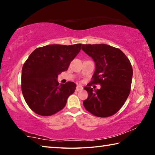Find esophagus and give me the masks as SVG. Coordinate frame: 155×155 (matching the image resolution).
I'll use <instances>...</instances> for the list:
<instances>
[{
  "instance_id": "1",
  "label": "esophagus",
  "mask_w": 155,
  "mask_h": 155,
  "mask_svg": "<svg viewBox=\"0 0 155 155\" xmlns=\"http://www.w3.org/2000/svg\"><path fill=\"white\" fill-rule=\"evenodd\" d=\"M83 89V87H82V86L78 85L77 86V88H76V91H80V90H82Z\"/></svg>"
}]
</instances>
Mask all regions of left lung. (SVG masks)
Here are the masks:
<instances>
[{
	"label": "left lung",
	"mask_w": 155,
	"mask_h": 155,
	"mask_svg": "<svg viewBox=\"0 0 155 155\" xmlns=\"http://www.w3.org/2000/svg\"><path fill=\"white\" fill-rule=\"evenodd\" d=\"M81 48L96 64L91 82L84 87L88 98L83 105L95 116H111L122 108L129 95L132 65L124 52L115 47L104 44H83ZM92 84H100L101 89L91 88Z\"/></svg>",
	"instance_id": "1"
}]
</instances>
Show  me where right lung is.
I'll return each mask as SVG.
<instances>
[{"label":"right lung","mask_w":155,"mask_h":155,"mask_svg":"<svg viewBox=\"0 0 155 155\" xmlns=\"http://www.w3.org/2000/svg\"><path fill=\"white\" fill-rule=\"evenodd\" d=\"M82 44H52L36 48L22 67L21 89L26 103L35 114L49 116L64 108L74 92L76 84L59 85L58 74L69 65L82 48Z\"/></svg>","instance_id":"right-lung-1"}]
</instances>
